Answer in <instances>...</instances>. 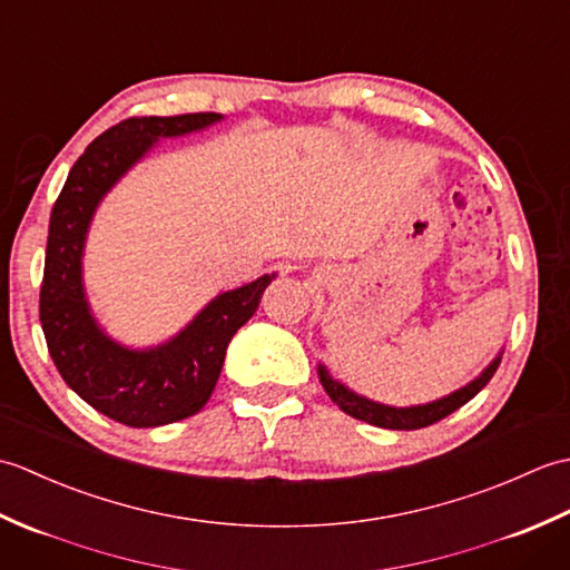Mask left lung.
<instances>
[{"instance_id": "8db88e82", "label": "left lung", "mask_w": 570, "mask_h": 570, "mask_svg": "<svg viewBox=\"0 0 570 570\" xmlns=\"http://www.w3.org/2000/svg\"><path fill=\"white\" fill-rule=\"evenodd\" d=\"M500 360H502V353L494 357L475 380L468 382L465 386H460L458 392L448 394L443 399H435V402H429V404H419V406H386V404L372 402V399L360 396L353 390H347L345 384L333 380L331 372L325 370V365H318V377H321L325 394H328L333 402L353 419L372 423V426H380V429L414 431V429L431 426V423L445 419L448 414H453L455 409L468 404L470 399L492 380V374L500 367Z\"/></svg>"}]
</instances>
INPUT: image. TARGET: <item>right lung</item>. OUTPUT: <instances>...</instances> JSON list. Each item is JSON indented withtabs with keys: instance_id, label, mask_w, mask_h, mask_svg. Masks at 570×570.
I'll return each instance as SVG.
<instances>
[{
	"instance_id": "1",
	"label": "right lung",
	"mask_w": 570,
	"mask_h": 570,
	"mask_svg": "<svg viewBox=\"0 0 570 570\" xmlns=\"http://www.w3.org/2000/svg\"><path fill=\"white\" fill-rule=\"evenodd\" d=\"M223 115L129 117L95 139L72 164L51 210L39 316L60 377L100 414L131 429L166 426L208 402L233 335L259 308L274 274L215 296L184 331L131 350L107 335L85 298L82 249L100 200L156 141L200 131Z\"/></svg>"
}]
</instances>
